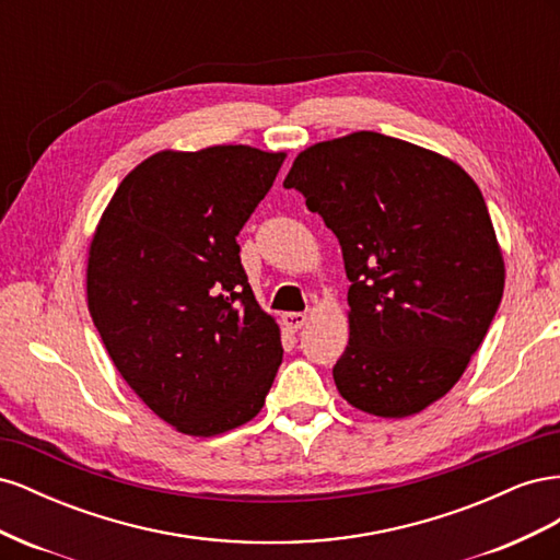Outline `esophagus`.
Masks as SVG:
<instances>
[{"label": "esophagus", "mask_w": 560, "mask_h": 560, "mask_svg": "<svg viewBox=\"0 0 560 560\" xmlns=\"http://www.w3.org/2000/svg\"><path fill=\"white\" fill-rule=\"evenodd\" d=\"M282 322L287 325V329L299 331V329L308 322V315H306V313H284Z\"/></svg>", "instance_id": "1"}]
</instances>
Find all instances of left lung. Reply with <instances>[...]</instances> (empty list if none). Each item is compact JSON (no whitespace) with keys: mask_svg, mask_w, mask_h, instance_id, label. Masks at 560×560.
Instances as JSON below:
<instances>
[{"mask_svg":"<svg viewBox=\"0 0 560 560\" xmlns=\"http://www.w3.org/2000/svg\"><path fill=\"white\" fill-rule=\"evenodd\" d=\"M284 189L303 194L341 243L350 341L334 364L338 393L381 418L442 399L504 290L479 186L430 149L360 130L301 151Z\"/></svg>","mask_w":560,"mask_h":560,"instance_id":"left-lung-1","label":"left lung"}]
</instances>
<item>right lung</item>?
I'll return each mask as SVG.
<instances>
[{"instance_id": "1", "label": "right lung", "mask_w": 560, "mask_h": 560, "mask_svg": "<svg viewBox=\"0 0 560 560\" xmlns=\"http://www.w3.org/2000/svg\"><path fill=\"white\" fill-rule=\"evenodd\" d=\"M282 151H159L118 184L89 252V311L114 366L182 434L214 436L261 411L280 329L252 294L241 233Z\"/></svg>"}]
</instances>
